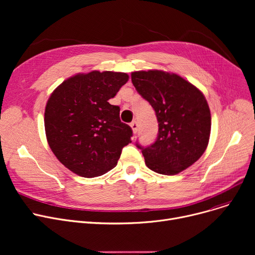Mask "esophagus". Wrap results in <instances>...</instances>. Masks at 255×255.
Segmentation results:
<instances>
[{
    "label": "esophagus",
    "instance_id": "34e87169",
    "mask_svg": "<svg viewBox=\"0 0 255 255\" xmlns=\"http://www.w3.org/2000/svg\"><path fill=\"white\" fill-rule=\"evenodd\" d=\"M130 126H131V128H132V130H133V133H136L137 132V130H138V125H137V123L135 122H131L130 123Z\"/></svg>",
    "mask_w": 255,
    "mask_h": 255
}]
</instances>
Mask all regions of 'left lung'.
Here are the masks:
<instances>
[{
    "label": "left lung",
    "instance_id": "left-lung-1",
    "mask_svg": "<svg viewBox=\"0 0 255 255\" xmlns=\"http://www.w3.org/2000/svg\"><path fill=\"white\" fill-rule=\"evenodd\" d=\"M131 80L158 121L156 140L148 146L136 143L146 166L171 176L196 162L207 149L211 132L204 94L178 74L161 70L132 72Z\"/></svg>",
    "mask_w": 255,
    "mask_h": 255
}]
</instances>
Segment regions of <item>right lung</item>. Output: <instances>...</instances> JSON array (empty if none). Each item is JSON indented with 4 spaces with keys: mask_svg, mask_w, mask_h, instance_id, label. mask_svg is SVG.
Returning a JSON list of instances; mask_svg holds the SVG:
<instances>
[{
    "mask_svg": "<svg viewBox=\"0 0 255 255\" xmlns=\"http://www.w3.org/2000/svg\"><path fill=\"white\" fill-rule=\"evenodd\" d=\"M128 74L92 71L63 82L50 95L44 113L48 144L59 161L85 178L113 169L132 129L120 120V107L112 105Z\"/></svg>",
    "mask_w": 255,
    "mask_h": 255,
    "instance_id": "1",
    "label": "right lung"
}]
</instances>
